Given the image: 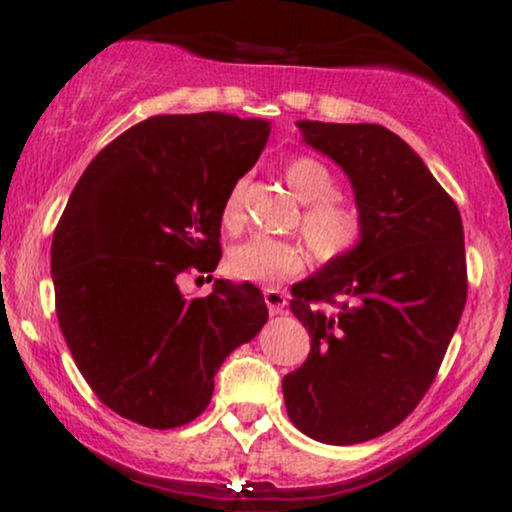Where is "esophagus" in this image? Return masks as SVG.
Returning a JSON list of instances; mask_svg holds the SVG:
<instances>
[{"instance_id": "34e87169", "label": "esophagus", "mask_w": 512, "mask_h": 512, "mask_svg": "<svg viewBox=\"0 0 512 512\" xmlns=\"http://www.w3.org/2000/svg\"><path fill=\"white\" fill-rule=\"evenodd\" d=\"M263 298H265V305H268L270 314H279L286 307V296L279 289H265Z\"/></svg>"}]
</instances>
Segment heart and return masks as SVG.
<instances>
[{
	"label": "heart",
	"instance_id": "1",
	"mask_svg": "<svg viewBox=\"0 0 512 512\" xmlns=\"http://www.w3.org/2000/svg\"><path fill=\"white\" fill-rule=\"evenodd\" d=\"M284 177L300 200L307 202L303 214L305 240L310 242L319 261H340L361 247L366 223L359 209L342 205L333 198L335 177L321 160L312 156H293L286 160ZM244 179L235 181L223 202V223L235 228L242 221ZM305 251L296 242L275 237H251L235 244L228 254V272L242 282L277 284L305 270Z\"/></svg>",
	"mask_w": 512,
	"mask_h": 512
}]
</instances>
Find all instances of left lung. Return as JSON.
Wrapping results in <instances>:
<instances>
[{
	"mask_svg": "<svg viewBox=\"0 0 512 512\" xmlns=\"http://www.w3.org/2000/svg\"><path fill=\"white\" fill-rule=\"evenodd\" d=\"M298 128L352 181L366 237L291 286V312L312 349L284 377V403L305 436L354 445L396 429L436 380L466 305L464 226L424 160L391 130Z\"/></svg>",
	"mask_w": 512,
	"mask_h": 512,
	"instance_id": "1",
	"label": "left lung"
}]
</instances>
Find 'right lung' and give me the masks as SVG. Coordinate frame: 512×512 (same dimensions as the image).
Segmentation results:
<instances>
[{
  "mask_svg": "<svg viewBox=\"0 0 512 512\" xmlns=\"http://www.w3.org/2000/svg\"><path fill=\"white\" fill-rule=\"evenodd\" d=\"M268 135V121L216 111L151 116L104 146L69 195L51 247L55 312L116 415L149 429L193 422L226 356L268 321L249 282L214 279L191 300L179 289L181 275L219 265L223 202Z\"/></svg>",
  "mask_w": 512,
  "mask_h": 512,
  "instance_id": "add662e5",
  "label": "right lung"
}]
</instances>
